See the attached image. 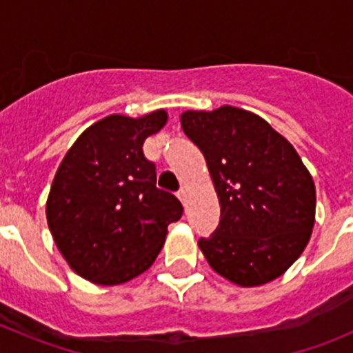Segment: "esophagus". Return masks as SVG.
<instances>
[{"label": "esophagus", "instance_id": "34e87169", "mask_svg": "<svg viewBox=\"0 0 353 353\" xmlns=\"http://www.w3.org/2000/svg\"><path fill=\"white\" fill-rule=\"evenodd\" d=\"M176 196H179V199L182 201V203H185V199H187V189H185V187H182Z\"/></svg>", "mask_w": 353, "mask_h": 353}]
</instances>
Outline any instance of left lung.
<instances>
[{
  "instance_id": "obj_1",
  "label": "left lung",
  "mask_w": 353,
  "mask_h": 353,
  "mask_svg": "<svg viewBox=\"0 0 353 353\" xmlns=\"http://www.w3.org/2000/svg\"><path fill=\"white\" fill-rule=\"evenodd\" d=\"M185 136L201 150L221 205L219 226L198 245L208 265L244 288L286 272L314 226L316 191L297 150L258 114L221 105L183 111Z\"/></svg>"
}]
</instances>
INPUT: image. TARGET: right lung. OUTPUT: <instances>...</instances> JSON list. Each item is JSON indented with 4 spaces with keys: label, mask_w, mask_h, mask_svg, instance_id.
<instances>
[{
    "label": "right lung",
    "mask_w": 353,
    "mask_h": 353,
    "mask_svg": "<svg viewBox=\"0 0 353 353\" xmlns=\"http://www.w3.org/2000/svg\"><path fill=\"white\" fill-rule=\"evenodd\" d=\"M157 109L139 118L109 114L81 134L56 171L46 203L54 244L72 270L117 286L152 267L182 217V203L155 187L143 143L166 125Z\"/></svg>",
    "instance_id": "obj_1"
}]
</instances>
